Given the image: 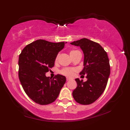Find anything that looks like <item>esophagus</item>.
<instances>
[{
  "instance_id": "obj_1",
  "label": "esophagus",
  "mask_w": 130,
  "mask_h": 130,
  "mask_svg": "<svg viewBox=\"0 0 130 130\" xmlns=\"http://www.w3.org/2000/svg\"><path fill=\"white\" fill-rule=\"evenodd\" d=\"M70 80H71V79H70V78H69V77H67V78H66V80H67V81Z\"/></svg>"
}]
</instances>
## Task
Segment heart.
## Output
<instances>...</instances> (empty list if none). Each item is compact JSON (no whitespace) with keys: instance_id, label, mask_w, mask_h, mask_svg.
I'll return each instance as SVG.
<instances>
[{"instance_id":"1","label":"heart","mask_w":130,"mask_h":130,"mask_svg":"<svg viewBox=\"0 0 130 130\" xmlns=\"http://www.w3.org/2000/svg\"><path fill=\"white\" fill-rule=\"evenodd\" d=\"M78 51H76V50H72L70 51V57L72 56L73 54H74V53L77 52ZM58 60V56L56 57V61H57ZM74 70L73 69H69V68H66V69H64L63 70H61V73L64 75L66 76H69V77H71V76H72L74 74Z\"/></svg>"}]
</instances>
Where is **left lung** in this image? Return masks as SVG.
<instances>
[{
	"label": "left lung",
	"mask_w": 130,
	"mask_h": 130,
	"mask_svg": "<svg viewBox=\"0 0 130 130\" xmlns=\"http://www.w3.org/2000/svg\"><path fill=\"white\" fill-rule=\"evenodd\" d=\"M80 47L84 54V68L80 73L86 74V82L75 79L77 87L72 95L74 100L82 105H89L96 101L105 89L110 74L107 53L100 44L87 38L70 43Z\"/></svg>",
	"instance_id": "obj_1"
}]
</instances>
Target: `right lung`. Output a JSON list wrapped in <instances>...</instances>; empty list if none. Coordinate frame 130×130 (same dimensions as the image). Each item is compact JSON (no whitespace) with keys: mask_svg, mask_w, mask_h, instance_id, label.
Here are the masks:
<instances>
[{"mask_svg":"<svg viewBox=\"0 0 130 130\" xmlns=\"http://www.w3.org/2000/svg\"><path fill=\"white\" fill-rule=\"evenodd\" d=\"M66 43L38 40L26 45L19 55V80L26 95L37 104L48 105L56 101L66 81L61 74L53 79L45 76Z\"/></svg>","mask_w":130,"mask_h":130,"instance_id":"add662e5","label":"right lung"}]
</instances>
